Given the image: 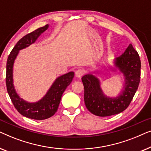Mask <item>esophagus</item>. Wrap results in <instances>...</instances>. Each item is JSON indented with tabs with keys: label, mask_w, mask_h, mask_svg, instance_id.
I'll list each match as a JSON object with an SVG mask.
<instances>
[{
	"label": "esophagus",
	"mask_w": 151,
	"mask_h": 151,
	"mask_svg": "<svg viewBox=\"0 0 151 151\" xmlns=\"http://www.w3.org/2000/svg\"><path fill=\"white\" fill-rule=\"evenodd\" d=\"M76 77L77 78H81L82 76L84 75V71L82 69H78L75 72Z\"/></svg>",
	"instance_id": "obj_1"
}]
</instances>
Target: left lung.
I'll list each match as a JSON object with an SVG mask.
<instances>
[{
    "label": "left lung",
    "mask_w": 151,
    "mask_h": 151,
    "mask_svg": "<svg viewBox=\"0 0 151 151\" xmlns=\"http://www.w3.org/2000/svg\"><path fill=\"white\" fill-rule=\"evenodd\" d=\"M113 63L124 77L123 88L117 97L111 98L104 95L100 87V79L92 73H87L82 78L86 107L97 116H110L124 111L139 86L141 61L133 45L130 44L120 56L114 59Z\"/></svg>",
    "instance_id": "8db88e82"
}]
</instances>
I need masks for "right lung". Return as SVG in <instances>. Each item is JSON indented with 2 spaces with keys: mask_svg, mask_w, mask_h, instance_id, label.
I'll use <instances>...</instances> for the list:
<instances>
[{
  "mask_svg": "<svg viewBox=\"0 0 151 151\" xmlns=\"http://www.w3.org/2000/svg\"><path fill=\"white\" fill-rule=\"evenodd\" d=\"M48 27L49 24H46L22 37L12 49L7 61L6 86L14 106L22 115L37 120L47 119L55 114L58 108L64 91L71 84L74 77V72L73 71L58 77L45 96L36 102H26L22 98H20L16 93L14 85L13 67L14 61L19 51L36 42L38 37Z\"/></svg>",
  "mask_w": 151,
  "mask_h": 151,
  "instance_id": "1",
  "label": "right lung"
}]
</instances>
